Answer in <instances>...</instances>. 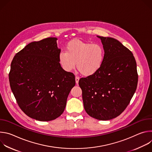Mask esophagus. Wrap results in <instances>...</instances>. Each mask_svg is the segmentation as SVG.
I'll return each mask as SVG.
<instances>
[{"label":"esophagus","mask_w":152,"mask_h":152,"mask_svg":"<svg viewBox=\"0 0 152 152\" xmlns=\"http://www.w3.org/2000/svg\"><path fill=\"white\" fill-rule=\"evenodd\" d=\"M75 80H76V83H79V77L78 76H76L75 77Z\"/></svg>","instance_id":"esophagus-1"}]
</instances>
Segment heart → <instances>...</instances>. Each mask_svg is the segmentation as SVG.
<instances>
[{
  "mask_svg": "<svg viewBox=\"0 0 152 152\" xmlns=\"http://www.w3.org/2000/svg\"><path fill=\"white\" fill-rule=\"evenodd\" d=\"M67 52L61 51L59 61L62 69L70 72L76 66L80 73L88 76L97 72L104 59V50L99 44L73 40L67 46Z\"/></svg>",
  "mask_w": 152,
  "mask_h": 152,
  "instance_id": "heart-1",
  "label": "heart"
}]
</instances>
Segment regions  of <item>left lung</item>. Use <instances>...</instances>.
Returning a JSON list of instances; mask_svg holds the SVG:
<instances>
[{"label": "left lung", "instance_id": "left-lung-1", "mask_svg": "<svg viewBox=\"0 0 152 152\" xmlns=\"http://www.w3.org/2000/svg\"><path fill=\"white\" fill-rule=\"evenodd\" d=\"M104 50L100 69L79 79L85 111L99 120L120 115L137 87L138 76L133 53L116 39L97 36Z\"/></svg>", "mask_w": 152, "mask_h": 152}]
</instances>
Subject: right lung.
Here are the masks:
<instances>
[{"label": "right lung", "instance_id": "obj_1", "mask_svg": "<svg viewBox=\"0 0 152 152\" xmlns=\"http://www.w3.org/2000/svg\"><path fill=\"white\" fill-rule=\"evenodd\" d=\"M57 38L32 42L14 56L9 73L11 89L23 112L41 121L59 117L75 85L73 73L61 66Z\"/></svg>", "mask_w": 152, "mask_h": 152}]
</instances>
